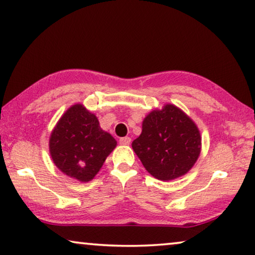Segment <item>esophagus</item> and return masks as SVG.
<instances>
[{
    "label": "esophagus",
    "mask_w": 255,
    "mask_h": 255,
    "mask_svg": "<svg viewBox=\"0 0 255 255\" xmlns=\"http://www.w3.org/2000/svg\"><path fill=\"white\" fill-rule=\"evenodd\" d=\"M130 141H131V139H130V137H128V136H125V137H121L119 139L121 145H128L129 143H130Z\"/></svg>",
    "instance_id": "esophagus-1"
}]
</instances>
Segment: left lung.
Instances as JSON below:
<instances>
[{
    "instance_id": "1",
    "label": "left lung",
    "mask_w": 255,
    "mask_h": 255,
    "mask_svg": "<svg viewBox=\"0 0 255 255\" xmlns=\"http://www.w3.org/2000/svg\"><path fill=\"white\" fill-rule=\"evenodd\" d=\"M131 146L152 177L168 181L194 166L201 152V134L184 111L165 104L144 118L141 135Z\"/></svg>"
}]
</instances>
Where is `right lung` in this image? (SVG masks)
<instances>
[{"label":"right lung","mask_w":255,"mask_h":255,"mask_svg":"<svg viewBox=\"0 0 255 255\" xmlns=\"http://www.w3.org/2000/svg\"><path fill=\"white\" fill-rule=\"evenodd\" d=\"M53 163L68 177L81 182L92 180L117 141L103 130L96 114L82 104L70 106L57 121L49 136Z\"/></svg>","instance_id":"1"}]
</instances>
